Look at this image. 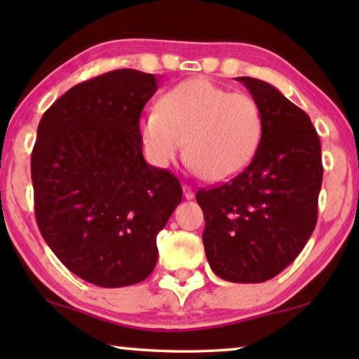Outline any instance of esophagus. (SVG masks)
<instances>
[{
    "label": "esophagus",
    "instance_id": "34e87169",
    "mask_svg": "<svg viewBox=\"0 0 359 359\" xmlns=\"http://www.w3.org/2000/svg\"><path fill=\"white\" fill-rule=\"evenodd\" d=\"M183 194H184L186 199H193L194 198L193 189H191V186H188V184H183Z\"/></svg>",
    "mask_w": 359,
    "mask_h": 359
}]
</instances>
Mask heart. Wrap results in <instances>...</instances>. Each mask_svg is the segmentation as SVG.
<instances>
[{"mask_svg": "<svg viewBox=\"0 0 359 359\" xmlns=\"http://www.w3.org/2000/svg\"><path fill=\"white\" fill-rule=\"evenodd\" d=\"M140 142L147 158L168 168L183 154L204 180L220 183L247 168L263 134L262 107L250 95L193 78L160 100L158 109L140 117Z\"/></svg>", "mask_w": 359, "mask_h": 359, "instance_id": "heart-1", "label": "heart"}]
</instances>
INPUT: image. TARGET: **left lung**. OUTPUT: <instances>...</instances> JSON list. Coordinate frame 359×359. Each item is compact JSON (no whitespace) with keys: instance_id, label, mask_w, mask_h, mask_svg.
Instances as JSON below:
<instances>
[{"instance_id":"1","label":"left lung","mask_w":359,"mask_h":359,"mask_svg":"<svg viewBox=\"0 0 359 359\" xmlns=\"http://www.w3.org/2000/svg\"><path fill=\"white\" fill-rule=\"evenodd\" d=\"M263 112L262 142L242 173L199 189L205 257L219 278L264 283L289 266L317 224L322 149L311 117L266 81L238 76Z\"/></svg>"}]
</instances>
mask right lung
<instances>
[{"label":"right lung","mask_w":359,"mask_h":359,"mask_svg":"<svg viewBox=\"0 0 359 359\" xmlns=\"http://www.w3.org/2000/svg\"><path fill=\"white\" fill-rule=\"evenodd\" d=\"M160 78L130 68L73 86L43 112L32 150L36 219L57 258L101 287L154 271L156 235L183 189L142 154L140 114Z\"/></svg>","instance_id":"obj_1"}]
</instances>
